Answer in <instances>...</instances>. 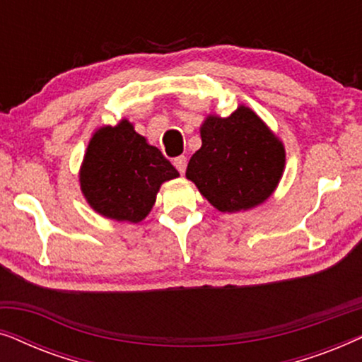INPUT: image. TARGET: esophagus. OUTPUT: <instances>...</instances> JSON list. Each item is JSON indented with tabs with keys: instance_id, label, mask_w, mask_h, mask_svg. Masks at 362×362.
<instances>
[{
	"instance_id": "34e87169",
	"label": "esophagus",
	"mask_w": 362,
	"mask_h": 362,
	"mask_svg": "<svg viewBox=\"0 0 362 362\" xmlns=\"http://www.w3.org/2000/svg\"><path fill=\"white\" fill-rule=\"evenodd\" d=\"M175 166H176V170L181 173H185L186 171V165H187V158L186 156H177V158H175Z\"/></svg>"
}]
</instances>
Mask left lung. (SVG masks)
Masks as SVG:
<instances>
[{
	"label": "left lung",
	"mask_w": 362,
	"mask_h": 362,
	"mask_svg": "<svg viewBox=\"0 0 362 362\" xmlns=\"http://www.w3.org/2000/svg\"><path fill=\"white\" fill-rule=\"evenodd\" d=\"M202 146L187 163L186 177L221 212L259 206L279 185L285 166L284 145L250 108L207 117Z\"/></svg>",
	"instance_id": "left-lung-1"
}]
</instances>
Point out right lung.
Returning <instances> with one entry per match:
<instances>
[{
	"mask_svg": "<svg viewBox=\"0 0 362 362\" xmlns=\"http://www.w3.org/2000/svg\"><path fill=\"white\" fill-rule=\"evenodd\" d=\"M180 176L158 148L130 122L103 127L92 136L81 170V187L98 214L140 222L155 204L161 182Z\"/></svg>",
	"mask_w": 362,
	"mask_h": 362,
	"instance_id": "add662e5",
	"label": "right lung"
}]
</instances>
